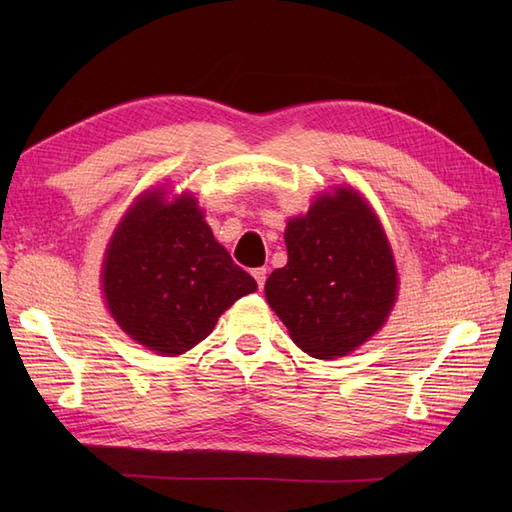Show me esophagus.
<instances>
[{"mask_svg":"<svg viewBox=\"0 0 512 512\" xmlns=\"http://www.w3.org/2000/svg\"><path fill=\"white\" fill-rule=\"evenodd\" d=\"M252 275H254V280H256V284H258V288H260V290L265 288V282H267V269H265V267H258V269H254V271H252Z\"/></svg>","mask_w":512,"mask_h":512,"instance_id":"34e87169","label":"esophagus"}]
</instances>
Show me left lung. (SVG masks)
I'll return each instance as SVG.
<instances>
[{
    "mask_svg": "<svg viewBox=\"0 0 512 512\" xmlns=\"http://www.w3.org/2000/svg\"><path fill=\"white\" fill-rule=\"evenodd\" d=\"M288 262L265 284L292 342L316 359L344 356L389 316L397 273L389 241L365 200L339 188L286 228Z\"/></svg>",
    "mask_w": 512,
    "mask_h": 512,
    "instance_id": "obj_1",
    "label": "left lung"
}]
</instances>
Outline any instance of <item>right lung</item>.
I'll use <instances>...</instances> for the list:
<instances>
[{
  "mask_svg": "<svg viewBox=\"0 0 512 512\" xmlns=\"http://www.w3.org/2000/svg\"><path fill=\"white\" fill-rule=\"evenodd\" d=\"M104 297L119 327L158 354H183L213 331L237 299L256 290L213 239L192 196H143L123 215L102 269Z\"/></svg>",
  "mask_w": 512,
  "mask_h": 512,
  "instance_id": "obj_1",
  "label": "right lung"
}]
</instances>
